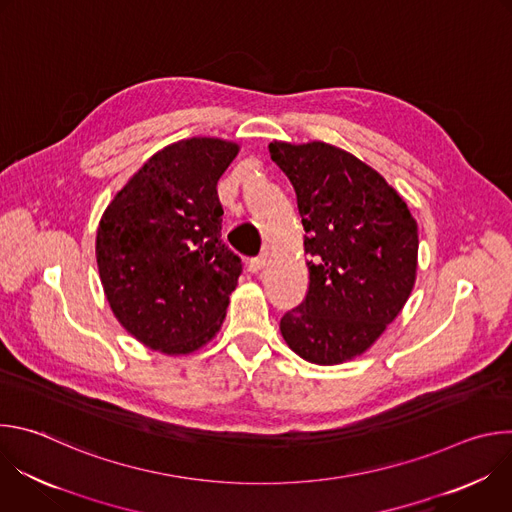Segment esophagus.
<instances>
[{"mask_svg": "<svg viewBox=\"0 0 512 512\" xmlns=\"http://www.w3.org/2000/svg\"><path fill=\"white\" fill-rule=\"evenodd\" d=\"M263 265H265V257L263 255H259V257H253V259H249V271L251 273H259L261 269H263Z\"/></svg>", "mask_w": 512, "mask_h": 512, "instance_id": "34e87169", "label": "esophagus"}]
</instances>
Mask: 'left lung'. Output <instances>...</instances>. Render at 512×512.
<instances>
[{
    "instance_id": "obj_1",
    "label": "left lung",
    "mask_w": 512,
    "mask_h": 512,
    "mask_svg": "<svg viewBox=\"0 0 512 512\" xmlns=\"http://www.w3.org/2000/svg\"><path fill=\"white\" fill-rule=\"evenodd\" d=\"M269 154L296 190L310 255L306 300L281 318V336L308 362L352 360L411 296L415 218L377 170L336 145L273 141Z\"/></svg>"
}]
</instances>
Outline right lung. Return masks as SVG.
Here are the masks:
<instances>
[{
  "label": "right lung",
  "instance_id": "add662e5",
  "mask_svg": "<svg viewBox=\"0 0 512 512\" xmlns=\"http://www.w3.org/2000/svg\"><path fill=\"white\" fill-rule=\"evenodd\" d=\"M239 143L190 137L154 154L105 208L97 267L119 324L141 344L190 354L221 330L241 257L221 241L216 184Z\"/></svg>",
  "mask_w": 512,
  "mask_h": 512
}]
</instances>
